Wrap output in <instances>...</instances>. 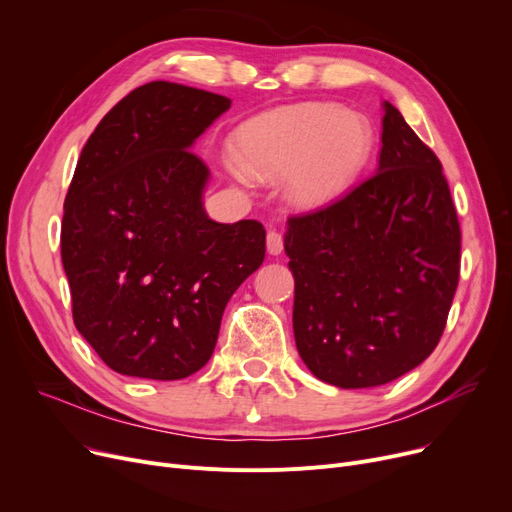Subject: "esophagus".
<instances>
[{
  "label": "esophagus",
  "instance_id": "34e87169",
  "mask_svg": "<svg viewBox=\"0 0 512 512\" xmlns=\"http://www.w3.org/2000/svg\"><path fill=\"white\" fill-rule=\"evenodd\" d=\"M265 245H267V253H270V255H280L282 249H284V240H282V236L276 230H272V232H267Z\"/></svg>",
  "mask_w": 512,
  "mask_h": 512
}]
</instances>
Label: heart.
<instances>
[{
  "label": "heart",
  "instance_id": "obj_1",
  "mask_svg": "<svg viewBox=\"0 0 512 512\" xmlns=\"http://www.w3.org/2000/svg\"><path fill=\"white\" fill-rule=\"evenodd\" d=\"M367 126L342 105L309 101L278 107L242 124L234 137L238 164L224 172L238 184L251 176L284 184L299 207H319L353 184L369 155Z\"/></svg>",
  "mask_w": 512,
  "mask_h": 512
}]
</instances>
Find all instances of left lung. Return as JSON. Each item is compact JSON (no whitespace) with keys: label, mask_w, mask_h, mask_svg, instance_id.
Instances as JSON below:
<instances>
[{"label":"left lung","mask_w":512,"mask_h":512,"mask_svg":"<svg viewBox=\"0 0 512 512\" xmlns=\"http://www.w3.org/2000/svg\"><path fill=\"white\" fill-rule=\"evenodd\" d=\"M284 251L294 340L317 380L373 388L432 355L459 284L461 228L440 159L390 101L378 170L290 218Z\"/></svg>","instance_id":"left-lung-1"}]
</instances>
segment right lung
<instances>
[{"label": "right lung", "mask_w": 512, "mask_h": 512, "mask_svg": "<svg viewBox=\"0 0 512 512\" xmlns=\"http://www.w3.org/2000/svg\"><path fill=\"white\" fill-rule=\"evenodd\" d=\"M230 99L168 80L97 124L70 182L62 263L74 326L116 373L182 380L218 342L234 290L265 257L257 220H211L209 170L191 151Z\"/></svg>", "instance_id": "right-lung-1"}]
</instances>
